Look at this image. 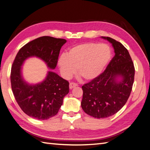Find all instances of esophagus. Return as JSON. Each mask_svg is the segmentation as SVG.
Here are the masks:
<instances>
[{"instance_id": "34e87169", "label": "esophagus", "mask_w": 150, "mask_h": 150, "mask_svg": "<svg viewBox=\"0 0 150 150\" xmlns=\"http://www.w3.org/2000/svg\"><path fill=\"white\" fill-rule=\"evenodd\" d=\"M78 86V85L75 83H74V82H71L70 83V85H69V87H70V89H72L74 88V87Z\"/></svg>"}]
</instances>
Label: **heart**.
<instances>
[{"mask_svg":"<svg viewBox=\"0 0 150 150\" xmlns=\"http://www.w3.org/2000/svg\"><path fill=\"white\" fill-rule=\"evenodd\" d=\"M111 57L109 47L104 44L86 42L75 46L62 54L58 65L63 78L69 79L75 71L87 80L96 79L108 63Z\"/></svg>","mask_w":150,"mask_h":150,"instance_id":"heart-1","label":"heart"}]
</instances>
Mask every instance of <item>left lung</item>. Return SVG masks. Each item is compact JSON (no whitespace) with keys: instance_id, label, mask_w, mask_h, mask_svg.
Wrapping results in <instances>:
<instances>
[{"instance_id":"8db88e82","label":"left lung","mask_w":150,"mask_h":150,"mask_svg":"<svg viewBox=\"0 0 150 150\" xmlns=\"http://www.w3.org/2000/svg\"><path fill=\"white\" fill-rule=\"evenodd\" d=\"M101 38L112 44L115 55L102 74L82 87L81 102L85 113L99 119L111 116L125 105L131 92L135 72L125 47L111 38Z\"/></svg>"}]
</instances>
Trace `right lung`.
<instances>
[{
	"mask_svg": "<svg viewBox=\"0 0 150 150\" xmlns=\"http://www.w3.org/2000/svg\"><path fill=\"white\" fill-rule=\"evenodd\" d=\"M67 40L42 36L30 41L17 54L11 68V82L15 99L23 112L29 116L45 120L54 116L69 92V83L52 71L38 83L27 82L23 76V66L29 58L43 61L48 69L57 67L59 51Z\"/></svg>",
	"mask_w": 150,
	"mask_h": 150,
	"instance_id": "1",
	"label": "right lung"
}]
</instances>
